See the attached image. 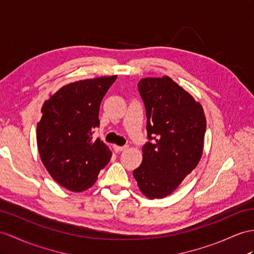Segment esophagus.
<instances>
[{
	"label": "esophagus",
	"instance_id": "esophagus-1",
	"mask_svg": "<svg viewBox=\"0 0 254 254\" xmlns=\"http://www.w3.org/2000/svg\"><path fill=\"white\" fill-rule=\"evenodd\" d=\"M113 147H114V151H115L116 153H120V152H123V151L127 150V148H128V145H123V146H120V145H114Z\"/></svg>",
	"mask_w": 254,
	"mask_h": 254
}]
</instances>
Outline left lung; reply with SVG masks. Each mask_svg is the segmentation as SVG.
Wrapping results in <instances>:
<instances>
[{
    "label": "left lung",
    "instance_id": "left-lung-1",
    "mask_svg": "<svg viewBox=\"0 0 254 254\" xmlns=\"http://www.w3.org/2000/svg\"><path fill=\"white\" fill-rule=\"evenodd\" d=\"M138 90L145 107L148 141L133 177L148 198H163L199 163L206 117L200 103L168 76L142 78Z\"/></svg>",
    "mask_w": 254,
    "mask_h": 254
}]
</instances>
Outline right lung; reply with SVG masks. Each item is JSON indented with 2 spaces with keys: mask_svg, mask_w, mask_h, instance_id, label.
I'll list each match as a JSON object with an SVG mask.
<instances>
[{
  "mask_svg": "<svg viewBox=\"0 0 254 254\" xmlns=\"http://www.w3.org/2000/svg\"><path fill=\"white\" fill-rule=\"evenodd\" d=\"M116 75L78 80L64 86L45 101L36 128L41 159L61 187L82 191L95 184L110 162L111 152L100 139L99 109Z\"/></svg>",
  "mask_w": 254,
  "mask_h": 254,
  "instance_id": "1",
  "label": "right lung"
}]
</instances>
